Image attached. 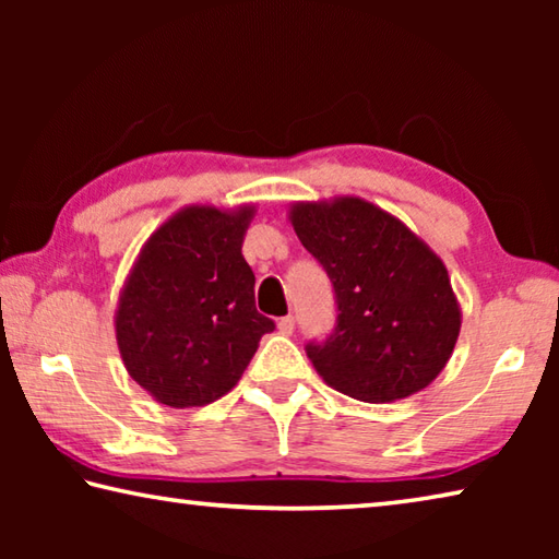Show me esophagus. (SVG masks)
I'll list each match as a JSON object with an SVG mask.
<instances>
[{
    "label": "esophagus",
    "mask_w": 559,
    "mask_h": 559,
    "mask_svg": "<svg viewBox=\"0 0 559 559\" xmlns=\"http://www.w3.org/2000/svg\"><path fill=\"white\" fill-rule=\"evenodd\" d=\"M293 330H296V320H293V316H286L278 320V333L281 335H293Z\"/></svg>",
    "instance_id": "esophagus-1"
}]
</instances>
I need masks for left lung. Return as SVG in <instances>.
Masks as SVG:
<instances>
[{
    "label": "left lung",
    "mask_w": 559,
    "mask_h": 559,
    "mask_svg": "<svg viewBox=\"0 0 559 559\" xmlns=\"http://www.w3.org/2000/svg\"><path fill=\"white\" fill-rule=\"evenodd\" d=\"M288 222L337 298L333 335L306 347L323 382L386 404L437 380L456 347L461 306L431 246L353 194L290 204Z\"/></svg>",
    "instance_id": "left-lung-1"
}]
</instances>
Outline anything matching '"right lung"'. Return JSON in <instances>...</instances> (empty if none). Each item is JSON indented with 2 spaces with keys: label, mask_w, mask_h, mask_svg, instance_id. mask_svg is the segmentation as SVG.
I'll return each mask as SVG.
<instances>
[{
  "label": "right lung",
  "mask_w": 559,
  "mask_h": 559,
  "mask_svg": "<svg viewBox=\"0 0 559 559\" xmlns=\"http://www.w3.org/2000/svg\"><path fill=\"white\" fill-rule=\"evenodd\" d=\"M253 214V204L182 206L132 263L112 323L122 365L155 402H216L276 328L257 310V276L241 253Z\"/></svg>",
  "instance_id": "right-lung-1"
}]
</instances>
